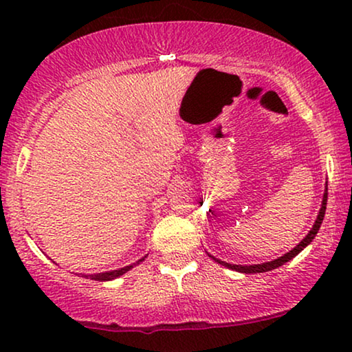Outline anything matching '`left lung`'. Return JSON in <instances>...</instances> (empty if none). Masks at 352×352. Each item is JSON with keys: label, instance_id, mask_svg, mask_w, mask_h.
<instances>
[{"label": "left lung", "instance_id": "8db88e82", "mask_svg": "<svg viewBox=\"0 0 352 352\" xmlns=\"http://www.w3.org/2000/svg\"><path fill=\"white\" fill-rule=\"evenodd\" d=\"M327 190H329V189H327V186H325L324 199H322V205H320L319 214H317V219H316L314 226H312L311 230H309V232H307L306 237L302 239L301 242L298 243L295 248L290 250V252L283 254V256L277 258V259H272V261H267V263L252 264V266H242V264H230V263L221 261V259L214 258V256H211V254L208 253V254H210V258H211V259H214L216 263H219L221 266H224V267H228V269H232V271H237V272H242V274H259V272H267V271H272V269H277L278 266H282V264L288 263V261H290V259L295 258L298 253L302 252V250H305V248L307 247V245H309V243L312 242V240H314L316 234L319 232L320 224H322V221H324V216H325V208H327Z\"/></svg>", "mask_w": 352, "mask_h": 352}]
</instances>
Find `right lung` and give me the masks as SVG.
I'll list each match as a JSON object with an SVG mask.
<instances>
[{
    "mask_svg": "<svg viewBox=\"0 0 352 352\" xmlns=\"http://www.w3.org/2000/svg\"><path fill=\"white\" fill-rule=\"evenodd\" d=\"M147 256H144L139 259V261L129 264V266H124L122 269H117V271H107V272H99V274H89V276H86V274H81V277H89L91 280H99V282H109V280H113V278H117L120 276H123L124 272H128L129 269H133L134 266H138L139 263H142L144 259Z\"/></svg>",
    "mask_w": 352,
    "mask_h": 352,
    "instance_id": "add662e5",
    "label": "right lung"
}]
</instances>
